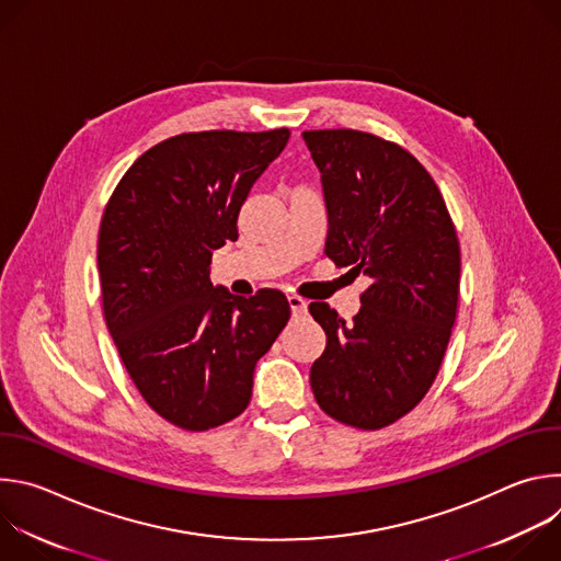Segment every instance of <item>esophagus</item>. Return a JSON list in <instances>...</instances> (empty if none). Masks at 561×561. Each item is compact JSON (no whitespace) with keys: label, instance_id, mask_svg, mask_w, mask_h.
I'll list each match as a JSON object with an SVG mask.
<instances>
[{"label":"esophagus","instance_id":"esophagus-1","mask_svg":"<svg viewBox=\"0 0 561 561\" xmlns=\"http://www.w3.org/2000/svg\"><path fill=\"white\" fill-rule=\"evenodd\" d=\"M288 304H290L293 314H301L306 310V299L299 295H288Z\"/></svg>","mask_w":561,"mask_h":561}]
</instances>
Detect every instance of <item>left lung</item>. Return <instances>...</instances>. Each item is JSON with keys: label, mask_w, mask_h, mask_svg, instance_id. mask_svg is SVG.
<instances>
[{"label": "left lung", "mask_w": 561, "mask_h": 561, "mask_svg": "<svg viewBox=\"0 0 561 561\" xmlns=\"http://www.w3.org/2000/svg\"><path fill=\"white\" fill-rule=\"evenodd\" d=\"M301 137L322 173L324 253L370 279L351 324L327 301L308 306L327 333L312 394L335 422L379 431L422 402L444 362L459 301L457 230L407 148L353 128Z\"/></svg>", "instance_id": "8db88e82"}]
</instances>
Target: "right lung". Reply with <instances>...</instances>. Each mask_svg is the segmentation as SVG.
<instances>
[{"instance_id":"1","label":"right lung","mask_w":561,"mask_h":561,"mask_svg":"<svg viewBox=\"0 0 561 561\" xmlns=\"http://www.w3.org/2000/svg\"><path fill=\"white\" fill-rule=\"evenodd\" d=\"M288 128L182 133L148 148L100 224L102 308L144 402L202 433L242 415L253 373L290 319L284 293L237 297L208 277L237 239L239 208L284 150Z\"/></svg>"}]
</instances>
